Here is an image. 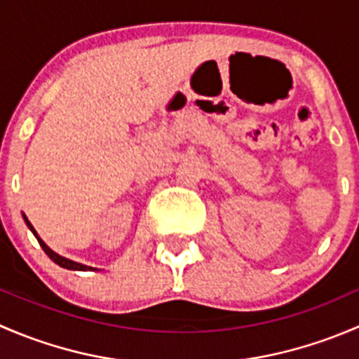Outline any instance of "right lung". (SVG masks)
Masks as SVG:
<instances>
[{"label":"right lung","instance_id":"1","mask_svg":"<svg viewBox=\"0 0 359 359\" xmlns=\"http://www.w3.org/2000/svg\"><path fill=\"white\" fill-rule=\"evenodd\" d=\"M24 220H25V224H27V227H29V229H31L32 233H34V236L38 238V234H36L34 227L31 226V222H29V220H27V217H25V215H24ZM38 243L41 245V248H43V250H45V253H46V255H48L50 259L53 260V262H55V264H59L60 267H66V269H72V271H95V269H93V267L83 266V264L72 262V260L66 259V257H60V255H57V253H55V252H52V250H50L48 247H46V245L43 243L41 240H39V238H38Z\"/></svg>","mask_w":359,"mask_h":359}]
</instances>
